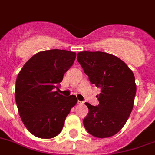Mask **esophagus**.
Returning a JSON list of instances; mask_svg holds the SVG:
<instances>
[{"instance_id": "1", "label": "esophagus", "mask_w": 155, "mask_h": 155, "mask_svg": "<svg viewBox=\"0 0 155 155\" xmlns=\"http://www.w3.org/2000/svg\"><path fill=\"white\" fill-rule=\"evenodd\" d=\"M84 104V102L80 101V100H78V102H77V104Z\"/></svg>"}]
</instances>
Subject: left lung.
Segmentation results:
<instances>
[{
	"instance_id": "1",
	"label": "left lung",
	"mask_w": 155,
	"mask_h": 155,
	"mask_svg": "<svg viewBox=\"0 0 155 155\" xmlns=\"http://www.w3.org/2000/svg\"><path fill=\"white\" fill-rule=\"evenodd\" d=\"M78 61L92 84L100 88L97 106L85 103L83 120L88 133L97 138L112 137L122 129L133 110L137 85L133 71L124 62L103 51H81Z\"/></svg>"
}]
</instances>
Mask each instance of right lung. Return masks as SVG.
Segmentation results:
<instances>
[{
	"label": "right lung",
	"mask_w": 155,
	"mask_h": 155,
	"mask_svg": "<svg viewBox=\"0 0 155 155\" xmlns=\"http://www.w3.org/2000/svg\"><path fill=\"white\" fill-rule=\"evenodd\" d=\"M75 58V52L67 50L40 51L18 73L15 92L18 114L29 132L38 138L51 139L59 134L77 104L74 95L65 97L55 91Z\"/></svg>",
	"instance_id": "right-lung-1"
}]
</instances>
